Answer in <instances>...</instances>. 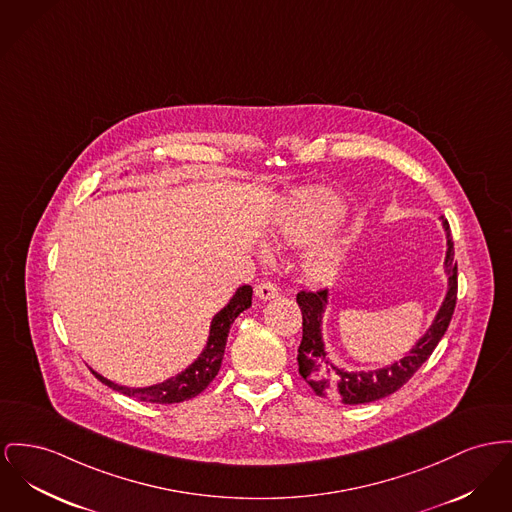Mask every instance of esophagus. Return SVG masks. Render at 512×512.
Here are the masks:
<instances>
[{
    "label": "esophagus",
    "mask_w": 512,
    "mask_h": 512,
    "mask_svg": "<svg viewBox=\"0 0 512 512\" xmlns=\"http://www.w3.org/2000/svg\"><path fill=\"white\" fill-rule=\"evenodd\" d=\"M255 296L263 301L272 300V298L278 296V288H276V284H272L269 280H267V282H261V284H257V288H255Z\"/></svg>",
    "instance_id": "1"
}]
</instances>
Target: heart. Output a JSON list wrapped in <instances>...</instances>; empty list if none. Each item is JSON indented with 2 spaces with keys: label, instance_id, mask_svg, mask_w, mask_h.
I'll list each match as a JSON object with an SVG mask.
<instances>
[{
  "label": "heart",
  "instance_id": "1",
  "mask_svg": "<svg viewBox=\"0 0 512 512\" xmlns=\"http://www.w3.org/2000/svg\"><path fill=\"white\" fill-rule=\"evenodd\" d=\"M344 214V203L332 193H317L280 216L272 230V240L280 245H303L319 238ZM344 255L340 240L325 241L307 259V271L313 276H325L336 269Z\"/></svg>",
  "mask_w": 512,
  "mask_h": 512
}]
</instances>
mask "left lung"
I'll use <instances>...</instances> for the list:
<instances>
[{"label": "left lung", "instance_id": "8db88e82", "mask_svg": "<svg viewBox=\"0 0 512 512\" xmlns=\"http://www.w3.org/2000/svg\"><path fill=\"white\" fill-rule=\"evenodd\" d=\"M447 234V257H445V274L449 278L447 294L441 303L431 327L425 331L416 346L400 361H394L387 367L375 371H346L332 363L327 356L323 342V313L329 303V290H301L296 296L303 317V336L298 348V365L303 381L325 398H336L342 404H367L381 400L392 392L406 385L412 375L420 369L427 358L433 354L439 340L449 329L454 305H456V263H454V243L451 228L445 218H441Z\"/></svg>", "mask_w": 512, "mask_h": 512}]
</instances>
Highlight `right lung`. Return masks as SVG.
Instances as JSON below:
<instances>
[{
    "label": "right lung",
    "instance_id": "1",
    "mask_svg": "<svg viewBox=\"0 0 512 512\" xmlns=\"http://www.w3.org/2000/svg\"><path fill=\"white\" fill-rule=\"evenodd\" d=\"M251 296L253 288L251 286H240L232 300L228 301L211 321V331H209V340L199 358L193 361L187 369H183L176 377H170L162 383H156L151 387H123L118 383H112L110 379L102 377L100 373L92 371V375L102 381L106 387L121 392L125 396L143 400V402H152V404H176L189 398H195L197 394L205 391L211 385L212 379L218 375V369L222 365L224 358V348L228 340V332L232 329L236 317L243 313L247 307H251Z\"/></svg>",
    "mask_w": 512,
    "mask_h": 512
}]
</instances>
